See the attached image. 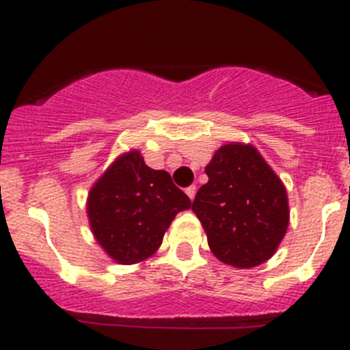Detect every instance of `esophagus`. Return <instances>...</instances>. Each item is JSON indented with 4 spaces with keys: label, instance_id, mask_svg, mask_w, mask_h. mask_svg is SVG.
I'll list each match as a JSON object with an SVG mask.
<instances>
[{
    "label": "esophagus",
    "instance_id": "1",
    "mask_svg": "<svg viewBox=\"0 0 350 350\" xmlns=\"http://www.w3.org/2000/svg\"><path fill=\"white\" fill-rule=\"evenodd\" d=\"M185 194H187V196H189L191 202H193L194 196H196V185H189V187L185 189Z\"/></svg>",
    "mask_w": 350,
    "mask_h": 350
}]
</instances>
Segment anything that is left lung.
Segmentation results:
<instances>
[{
    "mask_svg": "<svg viewBox=\"0 0 350 350\" xmlns=\"http://www.w3.org/2000/svg\"><path fill=\"white\" fill-rule=\"evenodd\" d=\"M208 182L193 202L219 261L254 268L277 252L289 226L287 191L258 148L231 142L205 166Z\"/></svg>",
    "mask_w": 350,
    "mask_h": 350,
    "instance_id": "8db88e82",
    "label": "left lung"
}]
</instances>
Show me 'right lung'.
<instances>
[{
    "mask_svg": "<svg viewBox=\"0 0 350 350\" xmlns=\"http://www.w3.org/2000/svg\"><path fill=\"white\" fill-rule=\"evenodd\" d=\"M191 200L165 170L145 165L140 150L120 154L88 196L91 231L101 249L119 265L145 261L163 243L166 230Z\"/></svg>",
    "mask_w": 350,
    "mask_h": 350,
    "instance_id": "add662e5",
    "label": "right lung"
}]
</instances>
